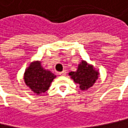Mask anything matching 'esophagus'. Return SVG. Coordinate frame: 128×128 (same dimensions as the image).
Returning a JSON list of instances; mask_svg holds the SVG:
<instances>
[{"mask_svg": "<svg viewBox=\"0 0 128 128\" xmlns=\"http://www.w3.org/2000/svg\"><path fill=\"white\" fill-rule=\"evenodd\" d=\"M66 72L65 70L62 71V72H59V74L61 75V76H65V75H66Z\"/></svg>", "mask_w": 128, "mask_h": 128, "instance_id": "34e87169", "label": "esophagus"}]
</instances>
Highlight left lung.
<instances>
[{
  "mask_svg": "<svg viewBox=\"0 0 128 128\" xmlns=\"http://www.w3.org/2000/svg\"><path fill=\"white\" fill-rule=\"evenodd\" d=\"M71 78L75 83L79 84L81 90H86L93 86L98 79L99 72L94 70L92 65L87 64L86 62L82 60L78 65L76 72L69 73Z\"/></svg>",
  "mask_w": 128,
  "mask_h": 128,
  "instance_id": "8db88e82",
  "label": "left lung"
}]
</instances>
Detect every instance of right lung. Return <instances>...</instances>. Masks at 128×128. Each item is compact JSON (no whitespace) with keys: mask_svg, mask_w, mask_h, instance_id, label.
Returning <instances> with one entry per match:
<instances>
[{"mask_svg":"<svg viewBox=\"0 0 128 128\" xmlns=\"http://www.w3.org/2000/svg\"><path fill=\"white\" fill-rule=\"evenodd\" d=\"M56 75L49 70L42 67L41 62H32L26 70L24 82L36 94H41L47 91Z\"/></svg>","mask_w":128,"mask_h":128,"instance_id":"obj_1","label":"right lung"}]
</instances>
